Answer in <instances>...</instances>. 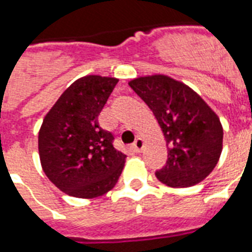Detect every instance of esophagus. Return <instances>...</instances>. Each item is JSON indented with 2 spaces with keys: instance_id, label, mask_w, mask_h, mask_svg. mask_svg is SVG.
Wrapping results in <instances>:
<instances>
[{
  "instance_id": "obj_1",
  "label": "esophagus",
  "mask_w": 252,
  "mask_h": 252,
  "mask_svg": "<svg viewBox=\"0 0 252 252\" xmlns=\"http://www.w3.org/2000/svg\"><path fill=\"white\" fill-rule=\"evenodd\" d=\"M132 149H133L134 153H141L142 149H144V140L138 137L137 140L133 142V145H132Z\"/></svg>"
}]
</instances>
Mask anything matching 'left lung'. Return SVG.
Wrapping results in <instances>:
<instances>
[{"label": "left lung", "mask_w": 252, "mask_h": 252, "mask_svg": "<svg viewBox=\"0 0 252 252\" xmlns=\"http://www.w3.org/2000/svg\"><path fill=\"white\" fill-rule=\"evenodd\" d=\"M129 86L153 111L167 142V161L156 171L157 179L174 188L205 179L222 152L219 116L191 87L167 76L140 77Z\"/></svg>", "instance_id": "8db88e82"}]
</instances>
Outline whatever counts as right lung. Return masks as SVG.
I'll return each mask as SVG.
<instances>
[{"label":"right lung","instance_id":"obj_1","mask_svg":"<svg viewBox=\"0 0 252 252\" xmlns=\"http://www.w3.org/2000/svg\"><path fill=\"white\" fill-rule=\"evenodd\" d=\"M116 78L82 77L57 99L39 132V154L45 175L74 197L104 195L118 182L126 154L114 148V134L98 116L118 84Z\"/></svg>","mask_w":252,"mask_h":252}]
</instances>
